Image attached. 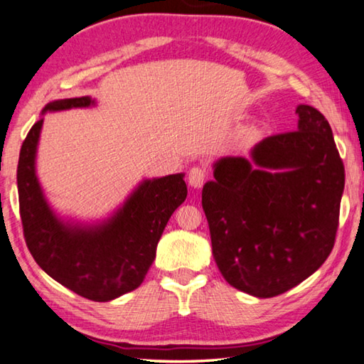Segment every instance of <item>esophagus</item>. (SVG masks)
Listing matches in <instances>:
<instances>
[{
  "label": "esophagus",
  "instance_id": "obj_1",
  "mask_svg": "<svg viewBox=\"0 0 364 364\" xmlns=\"http://www.w3.org/2000/svg\"><path fill=\"white\" fill-rule=\"evenodd\" d=\"M188 183L193 188H200L206 181V171L203 168H198V166H193L192 169L188 171Z\"/></svg>",
  "mask_w": 364,
  "mask_h": 364
}]
</instances>
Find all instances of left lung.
<instances>
[{
	"label": "left lung",
	"mask_w": 364,
	"mask_h": 364,
	"mask_svg": "<svg viewBox=\"0 0 364 364\" xmlns=\"http://www.w3.org/2000/svg\"><path fill=\"white\" fill-rule=\"evenodd\" d=\"M299 130L271 135L245 158H223L201 205L214 261L232 287L271 299L305 281L336 243L345 186L332 129L308 105Z\"/></svg>",
	"instance_id": "obj_1"
}]
</instances>
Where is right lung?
<instances>
[{"label":"right lung","mask_w":364,"mask_h":364,"mask_svg":"<svg viewBox=\"0 0 364 364\" xmlns=\"http://www.w3.org/2000/svg\"><path fill=\"white\" fill-rule=\"evenodd\" d=\"M88 97L58 100L45 111L83 108ZM43 119L22 143L17 190L23 238L33 259L48 276L77 295L109 301L132 291L145 279L156 256L161 234L187 198L183 174L145 181L108 223L97 228L64 224L53 214L35 174V153Z\"/></svg>","instance_id":"obj_1"}]
</instances>
